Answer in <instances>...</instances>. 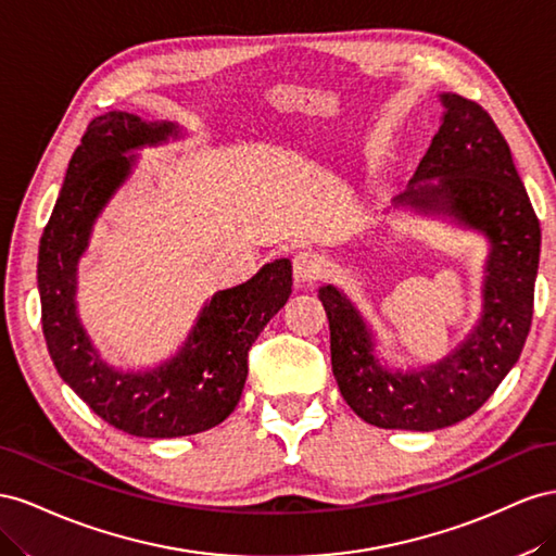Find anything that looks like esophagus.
<instances>
[{"label":"esophagus","mask_w":556,"mask_h":556,"mask_svg":"<svg viewBox=\"0 0 556 556\" xmlns=\"http://www.w3.org/2000/svg\"><path fill=\"white\" fill-rule=\"evenodd\" d=\"M324 273V261L314 251H298L293 256V277L298 283H314Z\"/></svg>","instance_id":"obj_1"}]
</instances>
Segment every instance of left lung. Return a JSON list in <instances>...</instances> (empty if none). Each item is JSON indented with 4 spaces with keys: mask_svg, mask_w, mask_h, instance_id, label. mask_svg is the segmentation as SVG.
<instances>
[{
    "mask_svg": "<svg viewBox=\"0 0 556 556\" xmlns=\"http://www.w3.org/2000/svg\"><path fill=\"white\" fill-rule=\"evenodd\" d=\"M442 125L395 207L452 216L489 240L482 314L452 354L415 370H389L372 330L340 289L321 287L330 363L342 399L379 428L435 431L478 412L525 349L541 261V224L486 111L462 94H440Z\"/></svg>",
    "mask_w": 556,
    "mask_h": 556,
    "instance_id": "1",
    "label": "left lung"
}]
</instances>
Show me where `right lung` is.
Here are the masks:
<instances>
[{"mask_svg": "<svg viewBox=\"0 0 556 556\" xmlns=\"http://www.w3.org/2000/svg\"><path fill=\"white\" fill-rule=\"evenodd\" d=\"M179 137V125L147 123L128 111L92 118L43 228L37 263L41 326L60 377L94 415L137 438L193 435L224 421L247 382L249 349L287 305L289 258L263 265L249 281L218 291L202 307L184 346L153 370H118L102 361L76 312V269L94 220L130 177L144 147Z\"/></svg>", "mask_w": 556, "mask_h": 556, "instance_id": "right-lung-1", "label": "right lung"}]
</instances>
